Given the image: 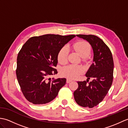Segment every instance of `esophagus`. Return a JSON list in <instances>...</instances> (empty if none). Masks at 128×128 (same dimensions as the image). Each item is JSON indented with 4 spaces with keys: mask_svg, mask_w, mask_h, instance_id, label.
Returning a JSON list of instances; mask_svg holds the SVG:
<instances>
[{
    "mask_svg": "<svg viewBox=\"0 0 128 128\" xmlns=\"http://www.w3.org/2000/svg\"><path fill=\"white\" fill-rule=\"evenodd\" d=\"M71 81H72V80H71V79H69V78H67L66 79V83H68V84L70 83Z\"/></svg>",
    "mask_w": 128,
    "mask_h": 128,
    "instance_id": "1",
    "label": "esophagus"
}]
</instances>
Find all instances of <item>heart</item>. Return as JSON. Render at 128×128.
<instances>
[{
    "label": "heart",
    "instance_id": "obj_1",
    "mask_svg": "<svg viewBox=\"0 0 128 128\" xmlns=\"http://www.w3.org/2000/svg\"><path fill=\"white\" fill-rule=\"evenodd\" d=\"M72 48L77 51L82 58L88 57L91 53V46L88 42L85 41H79L72 45ZM68 52L66 47L60 49L58 54V62L61 64H65L68 60ZM62 74L65 76L70 78H78L82 72V68L80 66L69 65L62 69Z\"/></svg>",
    "mask_w": 128,
    "mask_h": 128
}]
</instances>
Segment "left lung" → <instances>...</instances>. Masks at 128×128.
I'll list each match as a JSON object with an SVG mask.
<instances>
[{
  "mask_svg": "<svg viewBox=\"0 0 128 128\" xmlns=\"http://www.w3.org/2000/svg\"><path fill=\"white\" fill-rule=\"evenodd\" d=\"M86 40L94 50V62L90 67L86 81H78V88L74 92L76 102L83 107L93 108L102 102L107 94L113 79L114 62L109 47L103 40L92 34H76ZM92 78V81H88Z\"/></svg>",
  "mask_w": 128,
  "mask_h": 128,
  "instance_id": "1",
  "label": "left lung"
}]
</instances>
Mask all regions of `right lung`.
Masks as SVG:
<instances>
[{
    "instance_id": "1",
    "label": "right lung",
    "mask_w": 128,
    "mask_h": 128,
    "mask_svg": "<svg viewBox=\"0 0 128 128\" xmlns=\"http://www.w3.org/2000/svg\"><path fill=\"white\" fill-rule=\"evenodd\" d=\"M75 36L47 34L29 38L19 51L16 77L24 96L34 104H46L56 97L66 78L54 80L58 72V54L60 49Z\"/></svg>"
}]
</instances>
